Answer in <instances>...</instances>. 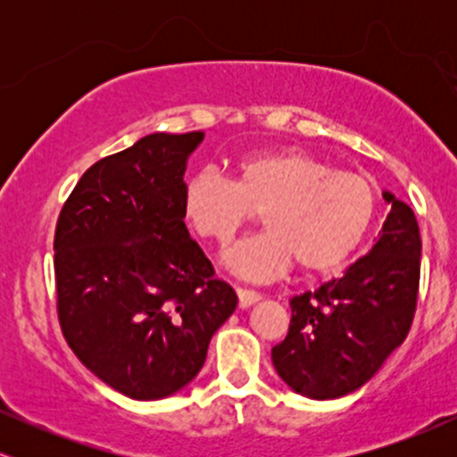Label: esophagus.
Returning <instances> with one entry per match:
<instances>
[{"label": "esophagus", "mask_w": 457, "mask_h": 457, "mask_svg": "<svg viewBox=\"0 0 457 457\" xmlns=\"http://www.w3.org/2000/svg\"><path fill=\"white\" fill-rule=\"evenodd\" d=\"M236 295H238V305L243 307V309L255 305V303H258L260 298H262L258 292L246 290V287H236Z\"/></svg>", "instance_id": "34e87169"}]
</instances>
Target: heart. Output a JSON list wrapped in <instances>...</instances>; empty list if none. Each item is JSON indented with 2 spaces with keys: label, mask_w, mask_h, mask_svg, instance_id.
<instances>
[{
  "label": "heart",
  "mask_w": 457,
  "mask_h": 457,
  "mask_svg": "<svg viewBox=\"0 0 457 457\" xmlns=\"http://www.w3.org/2000/svg\"><path fill=\"white\" fill-rule=\"evenodd\" d=\"M255 212L264 232L238 243L225 264L245 279L339 270L370 234L378 188L301 150H264L236 161L234 180L204 170L182 188V217L204 243L223 249Z\"/></svg>",
  "instance_id": "heart-1"
}]
</instances>
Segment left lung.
<instances>
[{"label": "left lung", "mask_w": 457, "mask_h": 457, "mask_svg": "<svg viewBox=\"0 0 457 457\" xmlns=\"http://www.w3.org/2000/svg\"><path fill=\"white\" fill-rule=\"evenodd\" d=\"M382 197L391 211L370 253L339 279L292 298L287 337L270 353L281 380L312 400L361 389L411 330L421 236L408 204L389 191Z\"/></svg>", "instance_id": "obj_1"}]
</instances>
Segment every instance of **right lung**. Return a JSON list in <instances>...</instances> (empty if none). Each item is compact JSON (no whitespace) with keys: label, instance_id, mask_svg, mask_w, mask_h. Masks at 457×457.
I'll return each instance as SVG.
<instances>
[{"label":"right lung","instance_id":"obj_1","mask_svg":"<svg viewBox=\"0 0 457 457\" xmlns=\"http://www.w3.org/2000/svg\"><path fill=\"white\" fill-rule=\"evenodd\" d=\"M202 141V130L152 133L104 156L57 219L62 333L94 376L133 400L185 389L238 305L182 217L187 161Z\"/></svg>","mask_w":457,"mask_h":457}]
</instances>
